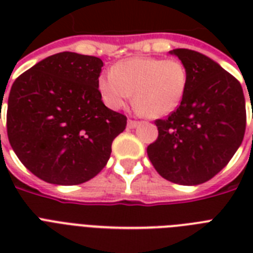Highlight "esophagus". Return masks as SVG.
<instances>
[{
  "label": "esophagus",
  "mask_w": 253,
  "mask_h": 253,
  "mask_svg": "<svg viewBox=\"0 0 253 253\" xmlns=\"http://www.w3.org/2000/svg\"><path fill=\"white\" fill-rule=\"evenodd\" d=\"M138 125V121H134V119H128V121H127V127H128V128H135Z\"/></svg>",
  "instance_id": "34e87169"
}]
</instances>
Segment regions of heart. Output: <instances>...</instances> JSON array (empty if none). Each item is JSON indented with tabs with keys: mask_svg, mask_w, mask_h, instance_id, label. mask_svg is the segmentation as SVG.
<instances>
[{
	"mask_svg": "<svg viewBox=\"0 0 253 253\" xmlns=\"http://www.w3.org/2000/svg\"><path fill=\"white\" fill-rule=\"evenodd\" d=\"M188 69L181 60L135 56L118 61L110 73L98 79L103 102L121 109L131 98L143 115L156 119L180 106L188 87Z\"/></svg>",
	"mask_w": 253,
	"mask_h": 253,
	"instance_id": "b5f03b06",
	"label": "heart"
}]
</instances>
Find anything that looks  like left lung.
<instances>
[{
	"mask_svg": "<svg viewBox=\"0 0 253 253\" xmlns=\"http://www.w3.org/2000/svg\"><path fill=\"white\" fill-rule=\"evenodd\" d=\"M188 69V87L177 110L156 119L159 136L147 147L166 180L198 185L220 172L243 142L246 99L242 85L218 63L186 48L170 51Z\"/></svg>",
	"mask_w": 253,
	"mask_h": 253,
	"instance_id": "left-lung-1",
	"label": "left lung"
}]
</instances>
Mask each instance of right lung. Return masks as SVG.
<instances>
[{"label":"right lung","mask_w":253,"mask_h":253,"mask_svg":"<svg viewBox=\"0 0 253 253\" xmlns=\"http://www.w3.org/2000/svg\"><path fill=\"white\" fill-rule=\"evenodd\" d=\"M99 57L60 52L22 73L10 89L6 127L30 172L56 185H79L106 166L126 115L102 102ZM2 99V97H1Z\"/></svg>","instance_id":"right-lung-1"}]
</instances>
